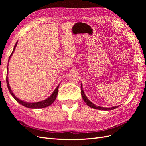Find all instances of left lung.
<instances>
[{
	"label": "left lung",
	"mask_w": 146,
	"mask_h": 146,
	"mask_svg": "<svg viewBox=\"0 0 146 146\" xmlns=\"http://www.w3.org/2000/svg\"><path fill=\"white\" fill-rule=\"evenodd\" d=\"M81 89H82L81 90V94H82L83 100L85 101V102L86 104V105H88L89 107H90L92 108L96 109V110H105V111H108V110H114V109L119 107V106H116V107H110V108L102 107H99V106H97L95 104H94L93 103H92L87 98V97L85 94V92H84V91L83 90V87H82V83H81Z\"/></svg>",
	"instance_id": "1"
}]
</instances>
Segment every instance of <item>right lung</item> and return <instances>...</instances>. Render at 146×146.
<instances>
[{
  "label": "right lung",
  "instance_id": "1",
  "mask_svg": "<svg viewBox=\"0 0 146 146\" xmlns=\"http://www.w3.org/2000/svg\"><path fill=\"white\" fill-rule=\"evenodd\" d=\"M17 44V41L16 42V43L15 44V45L14 46V48H13V50L11 53V54L10 55V57H9V59H8V62H9V60L11 58V56H12L13 52H14L16 47ZM8 66H7V78H6V81H7V86H8V89L9 90L10 92L11 95L13 97V98H14L17 102L19 103L20 104H21L22 105L24 106L25 107H27V108H45L48 107V106L50 105L54 102L56 98V96L57 94H58V88H59V85H58L56 88V89L54 90V91L53 92V93L48 97V98L45 100L40 101V102H34V103H30V102H24L23 100H22L19 99H18L17 98V97L15 96V95L13 93V92L11 90L10 85H9V82H8Z\"/></svg>",
  "mask_w": 146,
  "mask_h": 146
}]
</instances>
